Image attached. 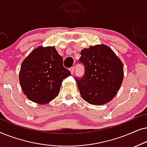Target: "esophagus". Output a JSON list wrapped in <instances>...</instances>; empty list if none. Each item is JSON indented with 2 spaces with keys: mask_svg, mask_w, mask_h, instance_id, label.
Returning a JSON list of instances; mask_svg holds the SVG:
<instances>
[{
  "mask_svg": "<svg viewBox=\"0 0 147 147\" xmlns=\"http://www.w3.org/2000/svg\"><path fill=\"white\" fill-rule=\"evenodd\" d=\"M69 70H70V71H71V74H74V70H75V66H73V67H71L69 69Z\"/></svg>",
  "mask_w": 147,
  "mask_h": 147,
  "instance_id": "obj_1",
  "label": "esophagus"
}]
</instances>
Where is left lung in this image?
Here are the masks:
<instances>
[{
    "label": "left lung",
    "instance_id": "8db88e82",
    "mask_svg": "<svg viewBox=\"0 0 147 147\" xmlns=\"http://www.w3.org/2000/svg\"><path fill=\"white\" fill-rule=\"evenodd\" d=\"M79 61L85 67L82 78H76L83 99L93 105L108 103L123 81V64L108 46L97 45L81 51Z\"/></svg>",
    "mask_w": 147,
    "mask_h": 147
}]
</instances>
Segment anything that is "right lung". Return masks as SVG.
Segmentation results:
<instances>
[{
	"instance_id": "1",
	"label": "right lung",
	"mask_w": 147,
	"mask_h": 147,
	"mask_svg": "<svg viewBox=\"0 0 147 147\" xmlns=\"http://www.w3.org/2000/svg\"><path fill=\"white\" fill-rule=\"evenodd\" d=\"M55 47H38L24 59L19 82L25 95L38 104H47L58 95L61 82L70 76Z\"/></svg>"
}]
</instances>
